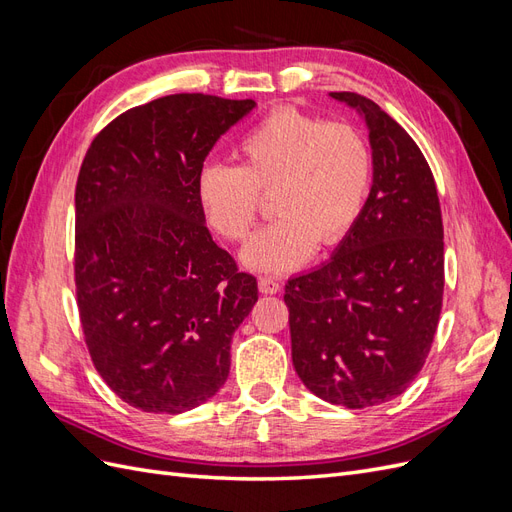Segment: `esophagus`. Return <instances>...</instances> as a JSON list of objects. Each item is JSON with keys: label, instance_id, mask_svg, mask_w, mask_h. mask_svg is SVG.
<instances>
[{"label": "esophagus", "instance_id": "esophagus-1", "mask_svg": "<svg viewBox=\"0 0 512 512\" xmlns=\"http://www.w3.org/2000/svg\"><path fill=\"white\" fill-rule=\"evenodd\" d=\"M258 288L262 294H277L282 290V284L275 280V277H260Z\"/></svg>", "mask_w": 512, "mask_h": 512}]
</instances>
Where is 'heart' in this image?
I'll list each match as a JSON object with an SVG mask.
<instances>
[{"mask_svg": "<svg viewBox=\"0 0 512 512\" xmlns=\"http://www.w3.org/2000/svg\"><path fill=\"white\" fill-rule=\"evenodd\" d=\"M237 168L211 164L198 173L196 200L211 230L243 241L256 222L258 194L271 192L277 218L243 247L260 273H284L312 258L318 243H342L363 211L374 158L365 134L346 121H324L294 108L275 111L247 132Z\"/></svg>", "mask_w": 512, "mask_h": 512, "instance_id": "1", "label": "heart"}]
</instances>
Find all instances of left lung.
<instances>
[{
	"label": "left lung",
	"instance_id": "8db88e82",
	"mask_svg": "<svg viewBox=\"0 0 512 512\" xmlns=\"http://www.w3.org/2000/svg\"><path fill=\"white\" fill-rule=\"evenodd\" d=\"M369 132L374 179L350 235L324 265L292 277V365L316 397L367 408L404 393L423 369L444 292V230L421 149L369 98L331 91Z\"/></svg>",
	"mask_w": 512,
	"mask_h": 512
}]
</instances>
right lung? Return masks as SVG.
<instances>
[{"instance_id":"1","label":"right lung","mask_w":512,"mask_h":512,"mask_svg":"<svg viewBox=\"0 0 512 512\" xmlns=\"http://www.w3.org/2000/svg\"><path fill=\"white\" fill-rule=\"evenodd\" d=\"M254 106L164 96L119 115L87 149L74 194L76 299L91 361L132 408L181 414L228 378L258 286L211 239L196 179Z\"/></svg>"}]
</instances>
